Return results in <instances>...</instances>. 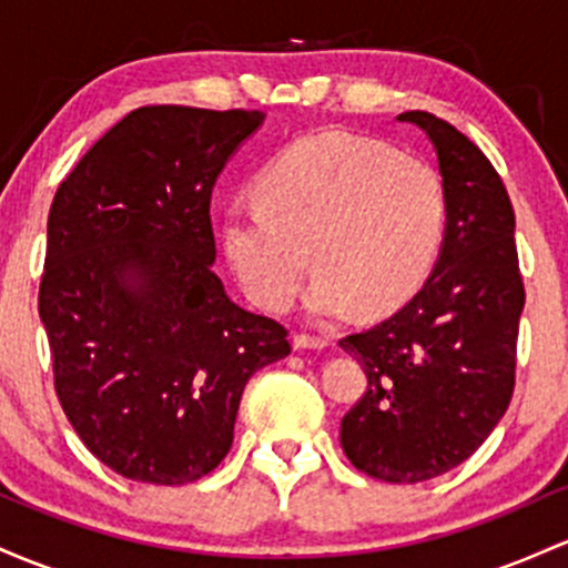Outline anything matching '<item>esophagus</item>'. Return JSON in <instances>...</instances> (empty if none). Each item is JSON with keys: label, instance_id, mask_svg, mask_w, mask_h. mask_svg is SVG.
Returning a JSON list of instances; mask_svg holds the SVG:
<instances>
[{"label": "esophagus", "instance_id": "1", "mask_svg": "<svg viewBox=\"0 0 568 568\" xmlns=\"http://www.w3.org/2000/svg\"><path fill=\"white\" fill-rule=\"evenodd\" d=\"M292 346H295V352H322V348L329 346V341L316 335H295L292 337Z\"/></svg>", "mask_w": 568, "mask_h": 568}]
</instances>
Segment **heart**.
<instances>
[{
  "label": "heart",
  "mask_w": 568,
  "mask_h": 568,
  "mask_svg": "<svg viewBox=\"0 0 568 568\" xmlns=\"http://www.w3.org/2000/svg\"><path fill=\"white\" fill-rule=\"evenodd\" d=\"M260 206L222 220V250L246 295L284 311L311 257L305 311L318 322L386 314L413 295L445 227V190L422 158L378 139L318 131L297 139L257 180Z\"/></svg>",
  "instance_id": "b5f03b06"
}]
</instances>
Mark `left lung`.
Returning a JSON list of instances; mask_svg holds the SVG:
<instances>
[{
	"mask_svg": "<svg viewBox=\"0 0 568 568\" xmlns=\"http://www.w3.org/2000/svg\"><path fill=\"white\" fill-rule=\"evenodd\" d=\"M397 120L418 125L437 152L443 244L397 314L341 341L367 375L365 397L341 422V445L375 480L424 483L467 462L505 416L526 292L513 203L488 158L435 114Z\"/></svg>",
	"mask_w": 568,
	"mask_h": 568,
	"instance_id": "1",
	"label": "left lung"
}]
</instances>
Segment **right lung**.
<instances>
[{
  "label": "right lung",
  "mask_w": 568,
  "mask_h": 568,
  "mask_svg": "<svg viewBox=\"0 0 568 568\" xmlns=\"http://www.w3.org/2000/svg\"><path fill=\"white\" fill-rule=\"evenodd\" d=\"M263 112L142 106L59 184L40 318L55 394L85 448L152 486L209 475L233 445L246 381L290 354L212 271L216 176Z\"/></svg>",
  "instance_id": "right-lung-1"
}]
</instances>
